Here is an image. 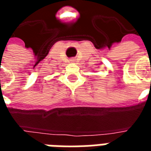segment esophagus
Masks as SVG:
<instances>
[{
	"mask_svg": "<svg viewBox=\"0 0 151 151\" xmlns=\"http://www.w3.org/2000/svg\"><path fill=\"white\" fill-rule=\"evenodd\" d=\"M72 61H74V60H72Z\"/></svg>",
	"mask_w": 151,
	"mask_h": 151,
	"instance_id": "34e87169",
	"label": "esophagus"
}]
</instances>
